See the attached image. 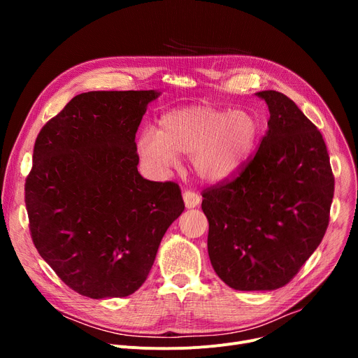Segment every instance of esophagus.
Returning a JSON list of instances; mask_svg holds the SVG:
<instances>
[{
  "mask_svg": "<svg viewBox=\"0 0 358 358\" xmlns=\"http://www.w3.org/2000/svg\"><path fill=\"white\" fill-rule=\"evenodd\" d=\"M182 200H184V204H185L187 209H194V208H197V206H199L200 201H201L200 196L196 194V193H193V192H184V193H182Z\"/></svg>",
  "mask_w": 358,
  "mask_h": 358,
  "instance_id": "34e87169",
  "label": "esophagus"
}]
</instances>
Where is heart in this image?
Here are the masks:
<instances>
[{"mask_svg":"<svg viewBox=\"0 0 358 358\" xmlns=\"http://www.w3.org/2000/svg\"><path fill=\"white\" fill-rule=\"evenodd\" d=\"M258 131L250 111L192 104L165 113L159 130L145 127L138 149L148 162L162 169L176 165L178 155L192 157L193 171L201 181L222 182L247 162Z\"/></svg>","mask_w":358,"mask_h":358,"instance_id":"1","label":"heart"}]
</instances>
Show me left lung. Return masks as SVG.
<instances>
[{
    "instance_id": "8db88e82",
    "label": "left lung",
    "mask_w": 358,
    "mask_h": 358,
    "mask_svg": "<svg viewBox=\"0 0 358 358\" xmlns=\"http://www.w3.org/2000/svg\"><path fill=\"white\" fill-rule=\"evenodd\" d=\"M268 129L234 181L203 192L212 267L229 287L287 285L321 243L329 222L334 176L321 131L294 101L259 91Z\"/></svg>"
}]
</instances>
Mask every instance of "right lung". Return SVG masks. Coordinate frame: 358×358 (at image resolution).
<instances>
[{"mask_svg": "<svg viewBox=\"0 0 358 358\" xmlns=\"http://www.w3.org/2000/svg\"><path fill=\"white\" fill-rule=\"evenodd\" d=\"M159 96L157 90L83 92L37 135L24 187L31 239L83 296L135 293L184 210L176 182L149 181L138 171L136 130Z\"/></svg>", "mask_w": 358, "mask_h": 358, "instance_id": "obj_1", "label": "right lung"}]
</instances>
